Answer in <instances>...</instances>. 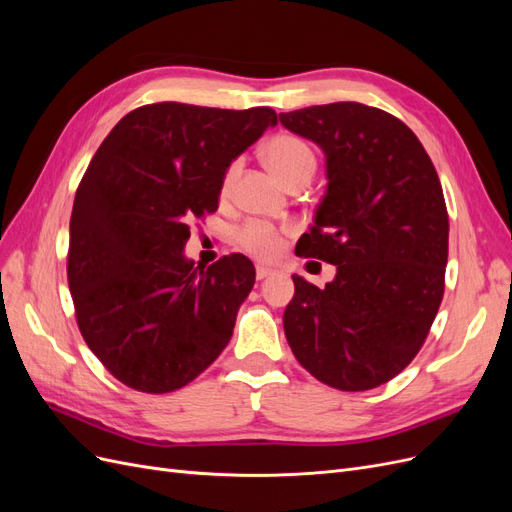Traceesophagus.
<instances>
[{
	"mask_svg": "<svg viewBox=\"0 0 512 512\" xmlns=\"http://www.w3.org/2000/svg\"><path fill=\"white\" fill-rule=\"evenodd\" d=\"M273 273L275 271L269 265H256V277H258V280H265V277H269Z\"/></svg>",
	"mask_w": 512,
	"mask_h": 512,
	"instance_id": "esophagus-1",
	"label": "esophagus"
}]
</instances>
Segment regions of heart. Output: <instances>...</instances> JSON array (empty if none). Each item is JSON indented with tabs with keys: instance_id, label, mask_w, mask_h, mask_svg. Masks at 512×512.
I'll list each match as a JSON object with an SVG mask.
<instances>
[{
	"instance_id": "heart-1",
	"label": "heart",
	"mask_w": 512,
	"mask_h": 512,
	"mask_svg": "<svg viewBox=\"0 0 512 512\" xmlns=\"http://www.w3.org/2000/svg\"><path fill=\"white\" fill-rule=\"evenodd\" d=\"M265 158L277 173V177L284 179L286 183L301 173H314L316 168L312 147H309L303 138L294 134H275L265 145ZM237 173H239V162H232L224 173L222 192L230 190V185L237 179ZM237 241L245 252H250L252 256H258V258H271L280 252L282 247L280 230L260 220L243 224L237 230Z\"/></svg>"
}]
</instances>
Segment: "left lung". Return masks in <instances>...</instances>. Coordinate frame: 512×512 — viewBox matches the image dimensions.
Segmentation results:
<instances>
[{"label":"left lung","mask_w":512,"mask_h":512,"mask_svg":"<svg viewBox=\"0 0 512 512\" xmlns=\"http://www.w3.org/2000/svg\"><path fill=\"white\" fill-rule=\"evenodd\" d=\"M327 158V192L297 252L337 267L324 288L292 275L284 331L297 361L339 391H369L425 344L444 294L448 213L425 147L374 106L280 113Z\"/></svg>","instance_id":"obj_1"}]
</instances>
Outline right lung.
<instances>
[{
	"mask_svg": "<svg viewBox=\"0 0 512 512\" xmlns=\"http://www.w3.org/2000/svg\"><path fill=\"white\" fill-rule=\"evenodd\" d=\"M275 123L269 106L147 104L91 158L70 218L68 286L85 344L130 389L177 391L228 346L252 260L203 269L183 247L190 222L218 211L230 162Z\"/></svg>",
	"mask_w": 512,
	"mask_h": 512,
	"instance_id": "obj_1",
	"label": "right lung"
}]
</instances>
